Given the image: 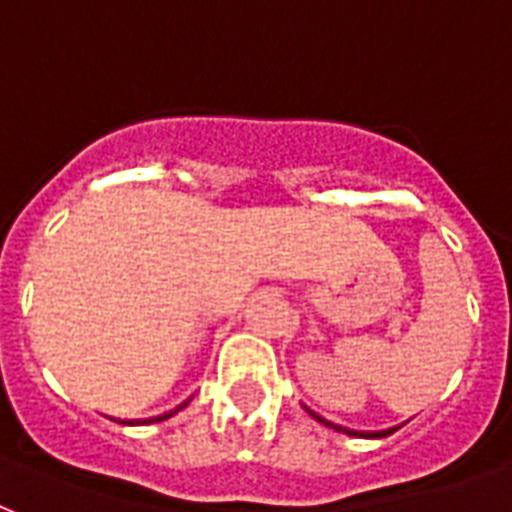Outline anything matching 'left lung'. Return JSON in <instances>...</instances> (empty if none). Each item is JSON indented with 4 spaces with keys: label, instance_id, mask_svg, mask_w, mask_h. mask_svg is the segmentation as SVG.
I'll return each instance as SVG.
<instances>
[{
    "label": "left lung",
    "instance_id": "8db88e82",
    "mask_svg": "<svg viewBox=\"0 0 512 512\" xmlns=\"http://www.w3.org/2000/svg\"><path fill=\"white\" fill-rule=\"evenodd\" d=\"M345 432H348V429H345ZM351 434V432H348ZM386 434H391V429H386V432H375V437H386Z\"/></svg>",
    "mask_w": 512,
    "mask_h": 512
}]
</instances>
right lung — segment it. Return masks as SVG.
Here are the masks:
<instances>
[{
	"instance_id": "obj_1",
	"label": "right lung",
	"mask_w": 512,
	"mask_h": 512,
	"mask_svg": "<svg viewBox=\"0 0 512 512\" xmlns=\"http://www.w3.org/2000/svg\"><path fill=\"white\" fill-rule=\"evenodd\" d=\"M169 416H172V413H164V416H159L156 421H164V418H169Z\"/></svg>"
}]
</instances>
